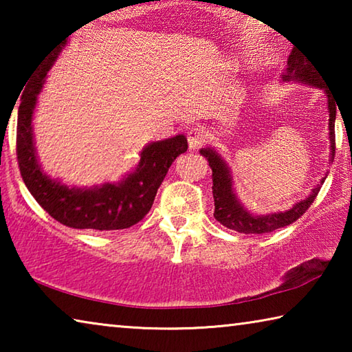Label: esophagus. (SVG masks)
I'll use <instances>...</instances> for the list:
<instances>
[{
    "mask_svg": "<svg viewBox=\"0 0 352 352\" xmlns=\"http://www.w3.org/2000/svg\"><path fill=\"white\" fill-rule=\"evenodd\" d=\"M205 140H206V133L201 127H192L188 132V146L190 151H192V148H199L200 146H204Z\"/></svg>",
    "mask_w": 352,
    "mask_h": 352,
    "instance_id": "1",
    "label": "esophagus"
}]
</instances>
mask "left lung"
Instances as JSON below:
<instances>
[{
  "label": "left lung",
  "instance_id": "8db88e82",
  "mask_svg": "<svg viewBox=\"0 0 352 352\" xmlns=\"http://www.w3.org/2000/svg\"><path fill=\"white\" fill-rule=\"evenodd\" d=\"M281 80L287 83H305L307 87L321 88L324 91L327 96V111H329V163H332L333 153H336V132H333V127H336L337 105L333 102V98L331 96L329 91H327V88L324 87L323 77L320 76V71L305 52L294 47L287 58V67H285L284 73L281 74ZM200 155L208 160L212 170V197L214 206H216L214 208V217H216L217 222L226 226V228L239 231V233L243 234L270 233L273 230L294 223L314 204L315 197L320 192L321 184L324 183L327 174H329V172H326V175L321 178L317 186L311 190V194L305 200L296 201L290 210L261 214L259 216V214H254L247 210L245 205L237 197L233 186V177H231V168L225 162L222 155L211 146L200 148Z\"/></svg>",
  "mask_w": 352,
  "mask_h": 352
}]
</instances>
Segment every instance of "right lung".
<instances>
[{"mask_svg": "<svg viewBox=\"0 0 352 352\" xmlns=\"http://www.w3.org/2000/svg\"><path fill=\"white\" fill-rule=\"evenodd\" d=\"M68 45L65 37L43 57L21 94L16 124V158L23 182L37 204L52 219L77 230H124L138 223L151 211L160 184L174 163L188 151L184 135L148 142L136 168L118 182L93 186H68L47 175L40 164L34 140V113L47 73Z\"/></svg>", "mask_w": 352, "mask_h": 352, "instance_id": "add662e5", "label": "right lung"}]
</instances>
